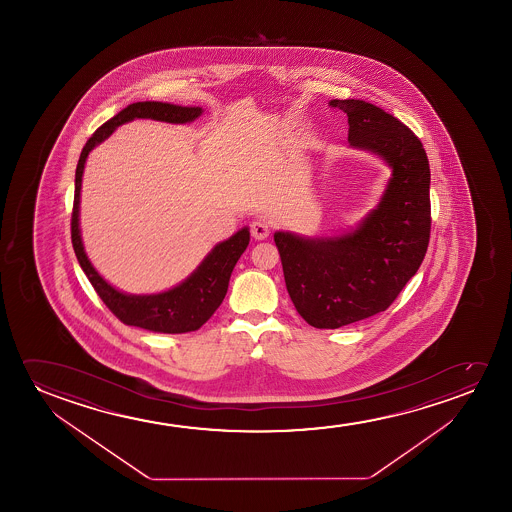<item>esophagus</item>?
<instances>
[{
  "label": "esophagus",
  "mask_w": 512,
  "mask_h": 512,
  "mask_svg": "<svg viewBox=\"0 0 512 512\" xmlns=\"http://www.w3.org/2000/svg\"><path fill=\"white\" fill-rule=\"evenodd\" d=\"M250 232H252L253 238L262 241V239H266L267 236H269L271 229H269V225H267V222H264V220H255V222H252V225H250Z\"/></svg>",
  "instance_id": "1"
}]
</instances>
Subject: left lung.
Masks as SVG:
<instances>
[{
  "mask_svg": "<svg viewBox=\"0 0 512 512\" xmlns=\"http://www.w3.org/2000/svg\"><path fill=\"white\" fill-rule=\"evenodd\" d=\"M348 115L353 148L392 168L385 194L357 229L334 238L278 231L288 295L316 329H339L378 315L420 269L430 239V168L418 136L362 99H332Z\"/></svg>",
  "mask_w": 512,
  "mask_h": 512,
  "instance_id": "obj_1",
  "label": "left lung"
}]
</instances>
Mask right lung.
<instances>
[{"label": "right lung", "mask_w": 512, "mask_h": 512, "mask_svg": "<svg viewBox=\"0 0 512 512\" xmlns=\"http://www.w3.org/2000/svg\"><path fill=\"white\" fill-rule=\"evenodd\" d=\"M203 113L199 106H176L161 101H140L127 106L122 112L96 129L89 141L82 148L75 173V201L71 213V243L77 255L78 264L84 269L85 276L91 281L92 287L98 292L106 308L119 318L120 322L140 329L162 332V334H183L201 329L210 320L224 301L231 273L239 257L243 255L250 243V231L243 227L234 236L218 243L211 250L196 271L187 280L182 281L171 290L161 294L131 295L120 292L112 287L101 274L94 269L91 260L84 250L80 238V189L84 175L87 155L94 147L105 141L117 127L134 119H152L169 122V124H185L196 120Z\"/></svg>", "instance_id": "obj_1"}]
</instances>
